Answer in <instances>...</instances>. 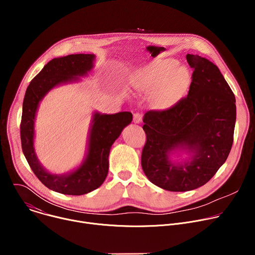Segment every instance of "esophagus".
<instances>
[{"label":"esophagus","instance_id":"obj_1","mask_svg":"<svg viewBox=\"0 0 255 255\" xmlns=\"http://www.w3.org/2000/svg\"><path fill=\"white\" fill-rule=\"evenodd\" d=\"M133 122H134L135 124L141 123V122H142V116H141L139 113H135V114L133 115Z\"/></svg>","mask_w":255,"mask_h":255}]
</instances>
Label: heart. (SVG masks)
I'll use <instances>...</instances> for the list:
<instances>
[{"label":"heart","instance_id":"heart-1","mask_svg":"<svg viewBox=\"0 0 255 255\" xmlns=\"http://www.w3.org/2000/svg\"><path fill=\"white\" fill-rule=\"evenodd\" d=\"M133 90L151 93L150 106L155 111H168L187 94L192 75L186 65L173 58H157L135 70L129 78Z\"/></svg>","mask_w":255,"mask_h":255}]
</instances>
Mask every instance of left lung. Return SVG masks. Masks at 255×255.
Returning <instances> with one entry per match:
<instances>
[{"label":"left lung","instance_id":"left-lung-1","mask_svg":"<svg viewBox=\"0 0 255 255\" xmlns=\"http://www.w3.org/2000/svg\"><path fill=\"white\" fill-rule=\"evenodd\" d=\"M187 60L194 68L187 98L168 111L143 116L142 169L153 185L170 192L208 183L230 153L236 122L235 97L220 69L197 54H187ZM181 153L188 157L172 159Z\"/></svg>","mask_w":255,"mask_h":255}]
</instances>
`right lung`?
<instances>
[{"instance_id":"1","label":"right lung","mask_w":255,"mask_h":255,"mask_svg":"<svg viewBox=\"0 0 255 255\" xmlns=\"http://www.w3.org/2000/svg\"><path fill=\"white\" fill-rule=\"evenodd\" d=\"M95 54H69L57 57L44 65L28 86L22 109L20 126L23 153L41 183L48 189L63 194L81 196L104 183L109 170V154L115 140L132 122L130 112L107 115L93 113L89 130L87 152L82 163L66 173H51L40 163L34 147L35 118L44 97L54 88L81 81L94 68Z\"/></svg>"}]
</instances>
